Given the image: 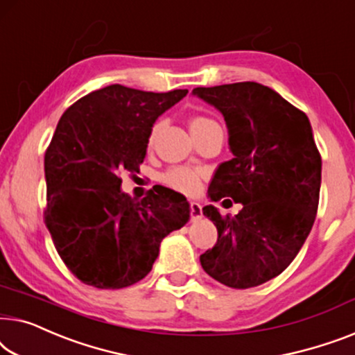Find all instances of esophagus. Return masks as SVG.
<instances>
[{"label": "esophagus", "instance_id": "1", "mask_svg": "<svg viewBox=\"0 0 355 355\" xmlns=\"http://www.w3.org/2000/svg\"><path fill=\"white\" fill-rule=\"evenodd\" d=\"M189 209H191V220L196 222L202 217V206L199 202L191 201L189 202Z\"/></svg>", "mask_w": 355, "mask_h": 355}]
</instances>
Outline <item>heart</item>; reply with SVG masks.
Returning <instances> with one entry per match:
<instances>
[{
  "label": "heart",
  "mask_w": 355,
  "mask_h": 355,
  "mask_svg": "<svg viewBox=\"0 0 355 355\" xmlns=\"http://www.w3.org/2000/svg\"><path fill=\"white\" fill-rule=\"evenodd\" d=\"M204 122H211L209 119L204 117H196L191 121V127H196L199 123ZM201 180H202V173L198 171V168L193 167H172L162 175V182L167 184L168 188L175 189L178 193L183 194H196L199 189H201Z\"/></svg>",
  "instance_id": "obj_1"
}]
</instances>
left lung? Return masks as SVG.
<instances>
[{"label": "left lung", "instance_id": "1", "mask_svg": "<svg viewBox=\"0 0 355 355\" xmlns=\"http://www.w3.org/2000/svg\"><path fill=\"white\" fill-rule=\"evenodd\" d=\"M193 94L222 112L233 154L214 173L209 198L243 204L234 217L220 216L212 204L202 207L218 238L199 261L225 286H259L294 261L315 220L322 157L311 122L256 82L199 87Z\"/></svg>", "mask_w": 355, "mask_h": 355}]
</instances>
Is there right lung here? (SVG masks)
I'll list each match as a JSON object with an SVG mask.
<instances>
[{"label":"right lung","instance_id":"obj_1","mask_svg":"<svg viewBox=\"0 0 355 355\" xmlns=\"http://www.w3.org/2000/svg\"><path fill=\"white\" fill-rule=\"evenodd\" d=\"M187 93L109 85L73 103L58 122L44 154V223L85 284L121 289L143 279L162 239L189 220L183 194L159 187L137 199L122 191L119 177L138 172L154 122Z\"/></svg>","mask_w":355,"mask_h":355}]
</instances>
